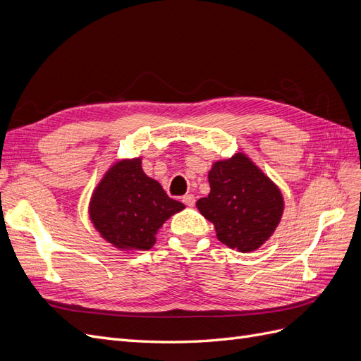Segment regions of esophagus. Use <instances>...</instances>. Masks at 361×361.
I'll return each instance as SVG.
<instances>
[{
  "label": "esophagus",
  "mask_w": 361,
  "mask_h": 361,
  "mask_svg": "<svg viewBox=\"0 0 361 361\" xmlns=\"http://www.w3.org/2000/svg\"><path fill=\"white\" fill-rule=\"evenodd\" d=\"M182 202L187 204V206H194L195 204V197H194V194H185L183 197H182Z\"/></svg>",
  "instance_id": "esophagus-1"
}]
</instances>
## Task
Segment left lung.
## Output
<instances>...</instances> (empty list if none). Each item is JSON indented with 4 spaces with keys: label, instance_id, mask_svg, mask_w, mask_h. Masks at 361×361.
<instances>
[{
    "label": "left lung",
    "instance_id": "left-lung-1",
    "mask_svg": "<svg viewBox=\"0 0 361 361\" xmlns=\"http://www.w3.org/2000/svg\"><path fill=\"white\" fill-rule=\"evenodd\" d=\"M207 180L211 191L195 206L215 226L216 238L241 253L264 245L285 211L277 185L243 152L214 162Z\"/></svg>",
    "mask_w": 361,
    "mask_h": 361
}]
</instances>
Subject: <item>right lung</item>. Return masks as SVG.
I'll use <instances>...</instances> for the list:
<instances>
[{"label":"right lung","instance_id":"obj_1","mask_svg":"<svg viewBox=\"0 0 361 361\" xmlns=\"http://www.w3.org/2000/svg\"><path fill=\"white\" fill-rule=\"evenodd\" d=\"M182 209L183 203L170 199L143 171L138 157L116 161L106 170L93 190L89 216L106 243L134 253L154 247L162 224Z\"/></svg>","mask_w":361,"mask_h":361}]
</instances>
